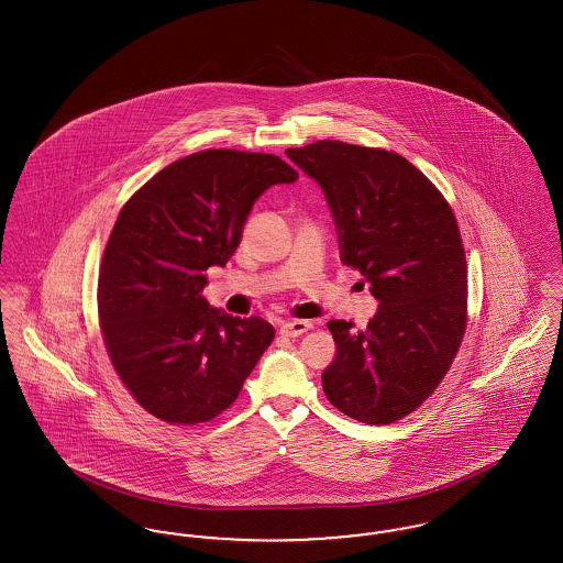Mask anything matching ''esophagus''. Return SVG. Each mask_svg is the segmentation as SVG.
Returning a JSON list of instances; mask_svg holds the SVG:
<instances>
[{
  "instance_id": "1",
  "label": "esophagus",
  "mask_w": 563,
  "mask_h": 563,
  "mask_svg": "<svg viewBox=\"0 0 563 563\" xmlns=\"http://www.w3.org/2000/svg\"><path fill=\"white\" fill-rule=\"evenodd\" d=\"M310 329H312V322L310 321H285L280 324V335L297 338V335H301Z\"/></svg>"
}]
</instances>
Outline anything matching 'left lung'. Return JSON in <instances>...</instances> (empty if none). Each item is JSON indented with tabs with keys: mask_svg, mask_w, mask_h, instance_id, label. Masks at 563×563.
<instances>
[{
	"mask_svg": "<svg viewBox=\"0 0 563 563\" xmlns=\"http://www.w3.org/2000/svg\"><path fill=\"white\" fill-rule=\"evenodd\" d=\"M287 156L321 186L342 262L379 301L363 331L327 322L338 352L322 390L352 420L393 424L434 393L464 338L468 280L454 211L395 152L324 139Z\"/></svg>",
	"mask_w": 563,
	"mask_h": 563,
	"instance_id": "obj_1",
	"label": "left lung"
}]
</instances>
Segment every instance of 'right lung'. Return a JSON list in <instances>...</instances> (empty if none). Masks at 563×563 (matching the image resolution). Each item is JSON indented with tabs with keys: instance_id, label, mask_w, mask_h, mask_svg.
Wrapping results in <instances>:
<instances>
[{
	"instance_id": "1",
	"label": "right lung",
	"mask_w": 563,
	"mask_h": 563,
	"mask_svg": "<svg viewBox=\"0 0 563 563\" xmlns=\"http://www.w3.org/2000/svg\"><path fill=\"white\" fill-rule=\"evenodd\" d=\"M295 179L272 154L205 150L122 207L99 269V322L115 374L152 416L189 427L239 399L274 327L211 308L205 272L234 255L255 200Z\"/></svg>"
}]
</instances>
